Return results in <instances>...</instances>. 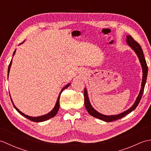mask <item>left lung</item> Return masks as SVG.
I'll use <instances>...</instances> for the list:
<instances>
[{
    "label": "left lung",
    "instance_id": "left-lung-1",
    "mask_svg": "<svg viewBox=\"0 0 151 151\" xmlns=\"http://www.w3.org/2000/svg\"><path fill=\"white\" fill-rule=\"evenodd\" d=\"M127 42L128 45H129L132 48V49L135 51L136 53L137 54L143 69V78H142V89H141L139 94L138 96H137L136 100L135 102H134V104H133L132 106L130 109H129V110H127V111H125L123 112V113L116 115H104L103 114H101L100 113H99L98 111H96L95 109L91 106L90 102L89 101L87 91H86V89H84V104H85V107L86 108V110H87V111H88V113L91 115H92V116H93L94 117L98 118L99 119H101L106 122H111V121L119 119H121L122 117H124L125 115H128L129 114H130V112H132L133 110H135L137 107V106L139 103L140 100L141 99H142V97L144 91V88H145V85L147 81V73H148V67H147V65L146 60L145 59V57H144L143 50H142V47L140 46V45L137 43V41L134 40L131 36H127Z\"/></svg>",
    "mask_w": 151,
    "mask_h": 151
}]
</instances>
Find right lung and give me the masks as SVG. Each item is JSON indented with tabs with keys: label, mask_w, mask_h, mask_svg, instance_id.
Here are the masks:
<instances>
[{
	"label": "right lung",
	"mask_w": 151,
	"mask_h": 151,
	"mask_svg": "<svg viewBox=\"0 0 151 151\" xmlns=\"http://www.w3.org/2000/svg\"><path fill=\"white\" fill-rule=\"evenodd\" d=\"M15 53V50L14 52V54H13V56H14ZM12 60H11L10 63H9V64L8 70V75H9V69H10V67H11V65H12ZM69 86H70V84H67V85H66V86H65V87H64V88L62 89V91H61V92L60 93V95H59V96H58V97L57 102H56V103L55 106H54V108H53V110H52V111H51L50 112H49V114H47L45 115H42V116H40V117H30V116H28V115H25L24 114L22 113V112H21L20 110H19V109H17V108L15 107V106L14 105V102H13V101H12V99H11V97H10V99H11V101H12V104H13V106H14V107L15 108V110H17L19 114H21L22 115H23L24 117L27 118L28 119H29V120H30V121H34V122H42V121H47V120H48V119H49L54 117V116H55V115H56L57 112H58V111L59 108H60V98L61 93H62V92L64 90V89L68 88Z\"/></svg>",
	"instance_id": "obj_1"
}]
</instances>
